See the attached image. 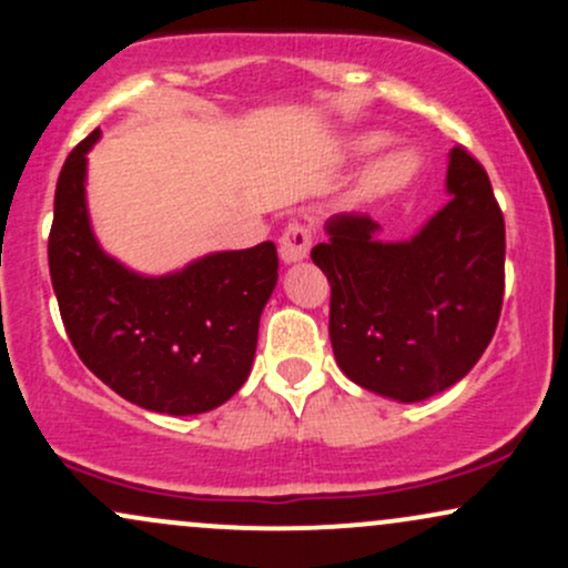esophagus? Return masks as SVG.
<instances>
[{
	"mask_svg": "<svg viewBox=\"0 0 568 568\" xmlns=\"http://www.w3.org/2000/svg\"><path fill=\"white\" fill-rule=\"evenodd\" d=\"M312 234L304 224L293 221V224L285 226L283 237H280V262L283 264H296L304 262L306 253H310Z\"/></svg>",
	"mask_w": 568,
	"mask_h": 568,
	"instance_id": "obj_1",
	"label": "esophagus"
}]
</instances>
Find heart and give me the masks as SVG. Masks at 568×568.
Returning <instances> with one entry per match:
<instances>
[{"label": "heart", "instance_id": "obj_1", "mask_svg": "<svg viewBox=\"0 0 568 568\" xmlns=\"http://www.w3.org/2000/svg\"><path fill=\"white\" fill-rule=\"evenodd\" d=\"M384 143L382 133H357L347 141L349 154H368L374 149H379ZM422 171V158L408 146L389 149V152L379 154L376 160L368 162V168L357 175L355 186H352L349 200L363 205V202H374L382 197H389V194L403 192L410 181L416 179Z\"/></svg>", "mask_w": 568, "mask_h": 568}]
</instances>
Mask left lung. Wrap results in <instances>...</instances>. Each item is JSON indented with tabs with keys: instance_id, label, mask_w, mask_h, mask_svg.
I'll return each mask as SVG.
<instances>
[{
	"instance_id": "left-lung-1",
	"label": "left lung",
	"mask_w": 568,
	"mask_h": 568,
	"mask_svg": "<svg viewBox=\"0 0 568 568\" xmlns=\"http://www.w3.org/2000/svg\"><path fill=\"white\" fill-rule=\"evenodd\" d=\"M448 200L408 240H382L368 216L325 221L312 262L331 283L328 334L357 387L419 403L480 361L505 293V219L484 168L452 149Z\"/></svg>"
}]
</instances>
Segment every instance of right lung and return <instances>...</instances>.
Masks as SVG:
<instances>
[{"label":"right lung","mask_w":568,"mask_h":568,"mask_svg":"<svg viewBox=\"0 0 568 568\" xmlns=\"http://www.w3.org/2000/svg\"><path fill=\"white\" fill-rule=\"evenodd\" d=\"M58 175L50 280L80 361L135 406L192 416L243 387L256 357L258 321L277 285L272 243L216 251L168 275H141L98 243L88 211V152Z\"/></svg>","instance_id":"obj_1"}]
</instances>
